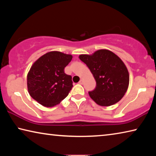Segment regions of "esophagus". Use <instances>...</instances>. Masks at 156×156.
<instances>
[{
  "label": "esophagus",
  "instance_id": "1",
  "mask_svg": "<svg viewBox=\"0 0 156 156\" xmlns=\"http://www.w3.org/2000/svg\"><path fill=\"white\" fill-rule=\"evenodd\" d=\"M83 83V79H81V80H80V81H79V84H82Z\"/></svg>",
  "mask_w": 156,
  "mask_h": 156
}]
</instances>
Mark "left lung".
I'll list each match as a JSON object with an SVG mask.
<instances>
[{
  "label": "left lung",
  "mask_w": 156,
  "mask_h": 156,
  "mask_svg": "<svg viewBox=\"0 0 156 156\" xmlns=\"http://www.w3.org/2000/svg\"><path fill=\"white\" fill-rule=\"evenodd\" d=\"M90 69L96 86L89 91V96L100 106H111L122 99L128 89L129 75L119 57L107 49H100L92 55L79 56Z\"/></svg>",
  "instance_id": "8db88e82"
}]
</instances>
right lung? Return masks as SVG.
<instances>
[{
	"label": "right lung",
	"mask_w": 156,
	"mask_h": 156,
	"mask_svg": "<svg viewBox=\"0 0 156 156\" xmlns=\"http://www.w3.org/2000/svg\"><path fill=\"white\" fill-rule=\"evenodd\" d=\"M72 59V55L60 51L48 52L39 58L27 74V88L31 98L47 107L64 100L73 87L72 76L64 71Z\"/></svg>",
	"instance_id": "add662e5"
}]
</instances>
